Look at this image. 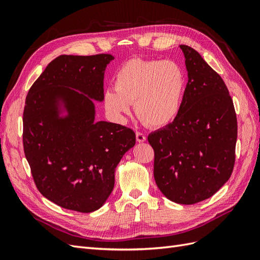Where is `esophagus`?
<instances>
[{
	"instance_id": "obj_1",
	"label": "esophagus",
	"mask_w": 260,
	"mask_h": 260,
	"mask_svg": "<svg viewBox=\"0 0 260 260\" xmlns=\"http://www.w3.org/2000/svg\"><path fill=\"white\" fill-rule=\"evenodd\" d=\"M136 137H137V141H138V142H144V141L146 140V137H145L144 133L140 132V131H137V132H136Z\"/></svg>"
}]
</instances>
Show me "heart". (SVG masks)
Instances as JSON below:
<instances>
[{
	"label": "heart",
	"mask_w": 260,
	"mask_h": 260,
	"mask_svg": "<svg viewBox=\"0 0 260 260\" xmlns=\"http://www.w3.org/2000/svg\"><path fill=\"white\" fill-rule=\"evenodd\" d=\"M115 90L104 93V106L118 120L130 113L135 103L139 119L148 127L168 124L179 114L185 78L181 67L171 60L133 58L118 70Z\"/></svg>",
	"instance_id": "heart-1"
}]
</instances>
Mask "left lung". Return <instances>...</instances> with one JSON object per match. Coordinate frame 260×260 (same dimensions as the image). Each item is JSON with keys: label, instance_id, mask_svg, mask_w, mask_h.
I'll return each mask as SVG.
<instances>
[{"label": "left lung", "instance_id": "1", "mask_svg": "<svg viewBox=\"0 0 260 260\" xmlns=\"http://www.w3.org/2000/svg\"><path fill=\"white\" fill-rule=\"evenodd\" d=\"M180 48L188 80L179 114L147 140L157 186L170 201L191 205L209 199L231 177L238 120L222 78L191 46Z\"/></svg>", "mask_w": 260, "mask_h": 260}]
</instances>
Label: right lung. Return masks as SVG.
I'll return each mask as SVG.
<instances>
[{
  "instance_id": "add662e5",
  "label": "right lung",
  "mask_w": 260,
  "mask_h": 260,
  "mask_svg": "<svg viewBox=\"0 0 260 260\" xmlns=\"http://www.w3.org/2000/svg\"><path fill=\"white\" fill-rule=\"evenodd\" d=\"M111 54L60 55L31 86L23 108L22 143L38 190L56 205L99 209L111 195L115 169L136 144L124 125L94 121L92 100L104 99V73ZM68 116L59 117V101Z\"/></svg>"
}]
</instances>
